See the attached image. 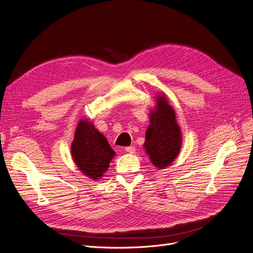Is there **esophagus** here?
I'll list each match as a JSON object with an SVG mask.
<instances>
[{"label":"esophagus","instance_id":"obj_1","mask_svg":"<svg viewBox=\"0 0 253 253\" xmlns=\"http://www.w3.org/2000/svg\"><path fill=\"white\" fill-rule=\"evenodd\" d=\"M125 150H126V152L132 154V153L135 152V148H134L133 146H129V147H126V148H125Z\"/></svg>","mask_w":253,"mask_h":253}]
</instances>
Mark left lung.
Segmentation results:
<instances>
[{"mask_svg": "<svg viewBox=\"0 0 253 253\" xmlns=\"http://www.w3.org/2000/svg\"><path fill=\"white\" fill-rule=\"evenodd\" d=\"M151 108L150 125L146 130L144 148L154 167L165 169L180 152L182 136L176 114L164 93H158Z\"/></svg>", "mask_w": 253, "mask_h": 253, "instance_id": "1", "label": "left lung"}]
</instances>
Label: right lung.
Wrapping results in <instances>:
<instances>
[{
  "instance_id": "add662e5",
  "label": "right lung",
  "mask_w": 253,
  "mask_h": 253,
  "mask_svg": "<svg viewBox=\"0 0 253 253\" xmlns=\"http://www.w3.org/2000/svg\"><path fill=\"white\" fill-rule=\"evenodd\" d=\"M72 158L83 175L92 180L101 179L115 157L106 137L88 119H80L71 146Z\"/></svg>"
}]
</instances>
